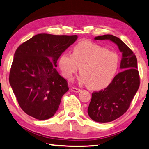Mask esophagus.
Here are the masks:
<instances>
[{"label":"esophagus","mask_w":149,"mask_h":149,"mask_svg":"<svg viewBox=\"0 0 149 149\" xmlns=\"http://www.w3.org/2000/svg\"><path fill=\"white\" fill-rule=\"evenodd\" d=\"M71 91H72V92H74V93H79L80 91H81V89L79 88H77V87H72Z\"/></svg>","instance_id":"1"}]
</instances>
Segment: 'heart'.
I'll use <instances>...</instances> for the list:
<instances>
[{"label": "heart", "instance_id": "b5f03b06", "mask_svg": "<svg viewBox=\"0 0 149 149\" xmlns=\"http://www.w3.org/2000/svg\"><path fill=\"white\" fill-rule=\"evenodd\" d=\"M118 65L119 57L116 52L89 41L77 43L72 54L64 52L59 60V67L66 79L71 81L80 67V82L95 90L106 88L111 83Z\"/></svg>", "mask_w": 149, "mask_h": 149}]
</instances>
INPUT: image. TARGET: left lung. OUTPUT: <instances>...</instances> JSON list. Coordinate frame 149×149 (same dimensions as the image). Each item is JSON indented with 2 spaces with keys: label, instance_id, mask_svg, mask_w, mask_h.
<instances>
[{
  "label": "left lung",
  "instance_id": "obj_1",
  "mask_svg": "<svg viewBox=\"0 0 149 149\" xmlns=\"http://www.w3.org/2000/svg\"><path fill=\"white\" fill-rule=\"evenodd\" d=\"M95 39L113 41L123 54L120 66L122 71L114 77L107 88L92 93L88 108L91 119L98 123H108L120 117L129 109L140 86V77L135 54L120 38L105 35Z\"/></svg>",
  "mask_w": 149,
  "mask_h": 149
}]
</instances>
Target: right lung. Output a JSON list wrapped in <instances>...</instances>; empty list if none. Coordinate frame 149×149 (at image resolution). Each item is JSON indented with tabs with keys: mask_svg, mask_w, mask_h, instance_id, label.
<instances>
[{
	"mask_svg": "<svg viewBox=\"0 0 149 149\" xmlns=\"http://www.w3.org/2000/svg\"><path fill=\"white\" fill-rule=\"evenodd\" d=\"M77 39V35L38 34L16 50L9 82L20 108L38 120L58 110L68 82L57 72L56 61Z\"/></svg>",
	"mask_w": 149,
	"mask_h": 149,
	"instance_id": "add662e5",
	"label": "right lung"
}]
</instances>
